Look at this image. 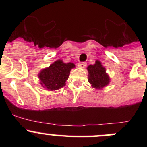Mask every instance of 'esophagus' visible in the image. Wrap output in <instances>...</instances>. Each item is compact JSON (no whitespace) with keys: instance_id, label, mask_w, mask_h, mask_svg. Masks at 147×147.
Wrapping results in <instances>:
<instances>
[{"instance_id":"obj_1","label":"esophagus","mask_w":147,"mask_h":147,"mask_svg":"<svg viewBox=\"0 0 147 147\" xmlns=\"http://www.w3.org/2000/svg\"><path fill=\"white\" fill-rule=\"evenodd\" d=\"M86 65H87V64L85 63H80L78 64V67L80 68H84L86 67Z\"/></svg>"}]
</instances>
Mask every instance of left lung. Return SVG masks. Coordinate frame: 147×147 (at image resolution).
<instances>
[{
    "mask_svg": "<svg viewBox=\"0 0 147 147\" xmlns=\"http://www.w3.org/2000/svg\"><path fill=\"white\" fill-rule=\"evenodd\" d=\"M88 81L91 86L95 89H102L109 83V77L106 73V69L102 66L101 62L96 60L95 64L87 67Z\"/></svg>",
    "mask_w": 147,
    "mask_h": 147,
    "instance_id": "left-lung-1",
    "label": "left lung"
}]
</instances>
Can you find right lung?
<instances>
[{"label":"right lung","mask_w":147,"mask_h":147,"mask_svg":"<svg viewBox=\"0 0 147 147\" xmlns=\"http://www.w3.org/2000/svg\"><path fill=\"white\" fill-rule=\"evenodd\" d=\"M75 65L72 63H64L63 60H58L50 65V67L42 69L38 74L40 84L50 91L57 90L65 85L69 72Z\"/></svg>","instance_id":"right-lung-1"}]
</instances>
